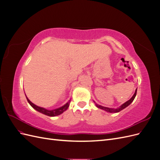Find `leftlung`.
<instances>
[{
    "label": "left lung",
    "mask_w": 160,
    "mask_h": 160,
    "mask_svg": "<svg viewBox=\"0 0 160 160\" xmlns=\"http://www.w3.org/2000/svg\"><path fill=\"white\" fill-rule=\"evenodd\" d=\"M136 93H137V89H136V90H135V93H134V95H133L132 98H131L129 101H128L127 102H125V103H123L122 106H121V107H120L119 108H118V109H112V108H105V107H103V106H101V105H98V104H96V106H97V107H98V108H99V109H103V110H105V111H108V112H110V113H118V112H119V111H122V109H125V108L128 107V106L129 105H130L131 103H132V101L134 100V99H135V96H136Z\"/></svg>",
    "instance_id": "1"
}]
</instances>
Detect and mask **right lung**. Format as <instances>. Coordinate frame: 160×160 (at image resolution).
Wrapping results in <instances>:
<instances>
[{
	"label": "right lung",
	"instance_id": "add662e5",
	"mask_svg": "<svg viewBox=\"0 0 160 160\" xmlns=\"http://www.w3.org/2000/svg\"><path fill=\"white\" fill-rule=\"evenodd\" d=\"M27 99L28 101V102L29 103V104L32 106V107L36 109L37 111H39V112L45 114L46 115H48V116H50V117H54V116H56V115H59L60 114H61L62 113H63L64 111L65 110L67 109V108H69V104H70V102L71 101H69L68 103H66L65 105L62 106V107L61 108H59L58 109H53V110H47L45 108H41V107H38V106H37L36 105L33 104L31 101L28 99L27 98Z\"/></svg>",
	"mask_w": 160,
	"mask_h": 160
}]
</instances>
